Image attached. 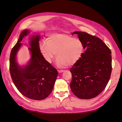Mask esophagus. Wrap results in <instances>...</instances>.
<instances>
[{"instance_id": "obj_1", "label": "esophagus", "mask_w": 122, "mask_h": 122, "mask_svg": "<svg viewBox=\"0 0 122 122\" xmlns=\"http://www.w3.org/2000/svg\"><path fill=\"white\" fill-rule=\"evenodd\" d=\"M64 71V70H58V72H59V73H62V72H63Z\"/></svg>"}]
</instances>
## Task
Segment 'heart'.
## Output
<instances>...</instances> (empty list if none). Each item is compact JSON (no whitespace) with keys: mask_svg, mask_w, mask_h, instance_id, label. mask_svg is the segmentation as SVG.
Here are the masks:
<instances>
[{"mask_svg":"<svg viewBox=\"0 0 122 122\" xmlns=\"http://www.w3.org/2000/svg\"><path fill=\"white\" fill-rule=\"evenodd\" d=\"M40 51L48 63L51 62L56 53L57 66L64 68L76 64L81 58L84 48L78 39L65 33H53L47 42L40 44Z\"/></svg>","mask_w":122,"mask_h":122,"instance_id":"obj_1","label":"heart"}]
</instances>
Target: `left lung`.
<instances>
[{
  "instance_id": "left-lung-1",
  "label": "left lung",
  "mask_w": 122,
  "mask_h": 122,
  "mask_svg": "<svg viewBox=\"0 0 122 122\" xmlns=\"http://www.w3.org/2000/svg\"><path fill=\"white\" fill-rule=\"evenodd\" d=\"M74 34L78 35L85 51L70 68V87L77 97L91 99L99 95L109 81L112 69L111 51L99 38L85 32Z\"/></svg>"
}]
</instances>
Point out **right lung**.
Instances as JSON below:
<instances>
[{"mask_svg":"<svg viewBox=\"0 0 122 122\" xmlns=\"http://www.w3.org/2000/svg\"><path fill=\"white\" fill-rule=\"evenodd\" d=\"M29 33L28 30L22 31L12 49L10 55V73L15 87L23 95L32 100H42L51 93L58 73L41 54L39 35L32 36L30 38L29 50L31 57L29 63L23 67L18 65L16 55L22 45L20 42Z\"/></svg>","mask_w":122,"mask_h":122,"instance_id":"1","label":"right lung"}]
</instances>
